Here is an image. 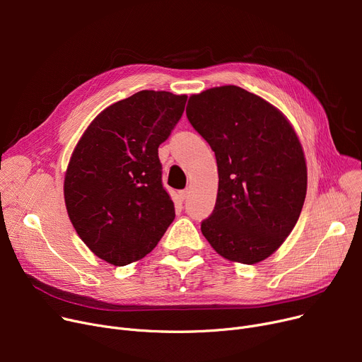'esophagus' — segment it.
Listing matches in <instances>:
<instances>
[{"label":"esophagus","instance_id":"obj_1","mask_svg":"<svg viewBox=\"0 0 362 362\" xmlns=\"http://www.w3.org/2000/svg\"><path fill=\"white\" fill-rule=\"evenodd\" d=\"M179 198H180L182 201L187 199V198H189V189H185V191H180V192H179Z\"/></svg>","mask_w":362,"mask_h":362}]
</instances>
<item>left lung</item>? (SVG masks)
Instances as JSON below:
<instances>
[{"mask_svg":"<svg viewBox=\"0 0 362 362\" xmlns=\"http://www.w3.org/2000/svg\"><path fill=\"white\" fill-rule=\"evenodd\" d=\"M186 116L218 168L216 206L201 223L202 235L229 261L270 257L293 230L307 195L305 156L292 124L235 85L192 95Z\"/></svg>","mask_w":362,"mask_h":362,"instance_id":"left-lung-1","label":"left lung"}]
</instances>
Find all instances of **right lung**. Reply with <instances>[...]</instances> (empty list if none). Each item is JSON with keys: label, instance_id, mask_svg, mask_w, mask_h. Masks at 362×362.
I'll return each mask as SVG.
<instances>
[{"label": "right lung", "instance_id": "obj_1", "mask_svg": "<svg viewBox=\"0 0 362 362\" xmlns=\"http://www.w3.org/2000/svg\"><path fill=\"white\" fill-rule=\"evenodd\" d=\"M186 100L165 90L136 92L101 111L73 151L64 177L70 221L88 248L112 265L144 258L175 220L158 146Z\"/></svg>", "mask_w": 362, "mask_h": 362}]
</instances>
